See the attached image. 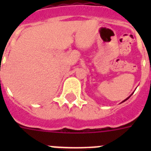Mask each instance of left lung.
<instances>
[{"label": "left lung", "instance_id": "1", "mask_svg": "<svg viewBox=\"0 0 151 151\" xmlns=\"http://www.w3.org/2000/svg\"><path fill=\"white\" fill-rule=\"evenodd\" d=\"M132 95V94H131V95H130V96H129V97H128V98H127V99H124V100H123V101H122V103H124V101H126V100H127V99H129V98H130V96H131Z\"/></svg>", "mask_w": 151, "mask_h": 151}]
</instances>
